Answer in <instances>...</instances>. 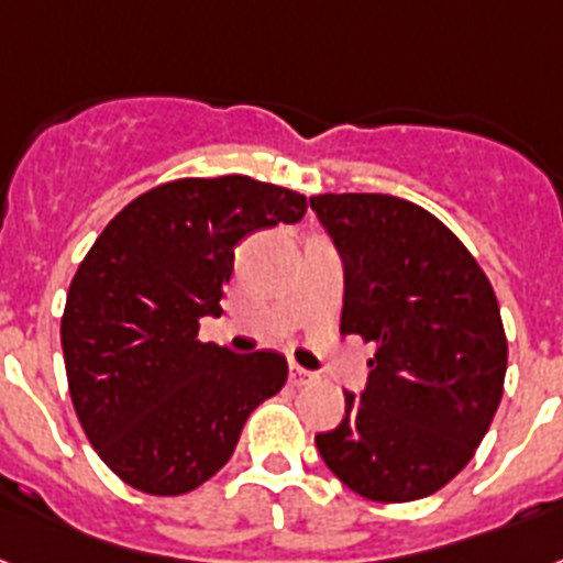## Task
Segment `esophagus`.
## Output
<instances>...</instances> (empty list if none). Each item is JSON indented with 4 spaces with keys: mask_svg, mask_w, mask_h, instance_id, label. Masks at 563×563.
I'll return each mask as SVG.
<instances>
[{
    "mask_svg": "<svg viewBox=\"0 0 563 563\" xmlns=\"http://www.w3.org/2000/svg\"><path fill=\"white\" fill-rule=\"evenodd\" d=\"M310 379H313V374H310V371L299 368V365H292V368H290V383L292 385H308Z\"/></svg>",
    "mask_w": 563,
    "mask_h": 563,
    "instance_id": "1",
    "label": "esophagus"
}]
</instances>
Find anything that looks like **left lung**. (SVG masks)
Here are the masks:
<instances>
[{
  "mask_svg": "<svg viewBox=\"0 0 563 563\" xmlns=\"http://www.w3.org/2000/svg\"><path fill=\"white\" fill-rule=\"evenodd\" d=\"M345 262L342 333L374 342L362 397L316 434L347 489L406 504L475 457L504 397L506 333L489 278L429 209L394 195H313Z\"/></svg>",
  "mask_w": 563,
  "mask_h": 563,
  "instance_id": "1",
  "label": "left lung"
}]
</instances>
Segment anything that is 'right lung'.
<instances>
[{
    "label": "right lung",
    "instance_id": "1",
    "mask_svg": "<svg viewBox=\"0 0 563 563\" xmlns=\"http://www.w3.org/2000/svg\"><path fill=\"white\" fill-rule=\"evenodd\" d=\"M305 209L301 192L247 175L169 180L125 203L80 262L59 324L68 391L88 443L132 489H198L285 388V356L230 354L201 342L198 322L221 310L235 244Z\"/></svg>",
    "mask_w": 563,
    "mask_h": 563
}]
</instances>
